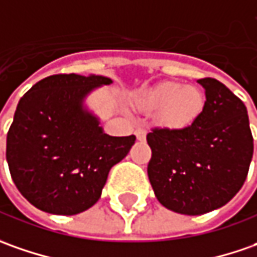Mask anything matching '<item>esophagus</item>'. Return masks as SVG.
<instances>
[{
    "mask_svg": "<svg viewBox=\"0 0 257 257\" xmlns=\"http://www.w3.org/2000/svg\"><path fill=\"white\" fill-rule=\"evenodd\" d=\"M135 135H137L138 141H145L146 131L144 128H138L137 131H135Z\"/></svg>",
    "mask_w": 257,
    "mask_h": 257,
    "instance_id": "1",
    "label": "esophagus"
}]
</instances>
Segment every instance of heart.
I'll return each mask as SVG.
<instances>
[{
	"mask_svg": "<svg viewBox=\"0 0 257 257\" xmlns=\"http://www.w3.org/2000/svg\"><path fill=\"white\" fill-rule=\"evenodd\" d=\"M205 98L199 88L179 82H164L139 95L138 106L146 111H159V122L171 129L190 125L203 109Z\"/></svg>",
	"mask_w": 257,
	"mask_h": 257,
	"instance_id": "b5f03b06",
	"label": "heart"
}]
</instances>
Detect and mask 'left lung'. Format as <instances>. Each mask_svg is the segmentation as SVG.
I'll use <instances>...</instances> for the list:
<instances>
[{"mask_svg": "<svg viewBox=\"0 0 257 257\" xmlns=\"http://www.w3.org/2000/svg\"><path fill=\"white\" fill-rule=\"evenodd\" d=\"M206 92L199 116L181 129L152 128L148 176L156 199L182 215L222 208L243 186L253 156L244 103L215 78L198 81Z\"/></svg>", "mask_w": 257, "mask_h": 257, "instance_id": "left-lung-1", "label": "left lung"}]
</instances>
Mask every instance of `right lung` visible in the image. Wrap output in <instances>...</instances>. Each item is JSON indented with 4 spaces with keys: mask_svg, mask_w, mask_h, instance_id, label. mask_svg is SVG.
<instances>
[{
    "mask_svg": "<svg viewBox=\"0 0 257 257\" xmlns=\"http://www.w3.org/2000/svg\"><path fill=\"white\" fill-rule=\"evenodd\" d=\"M112 81L57 74L41 79L18 102L7 134V162L15 186L35 208L76 215L93 206L113 165L135 135L109 137L82 109L85 95Z\"/></svg>",
    "mask_w": 257,
    "mask_h": 257,
    "instance_id": "right-lung-1",
    "label": "right lung"
}]
</instances>
